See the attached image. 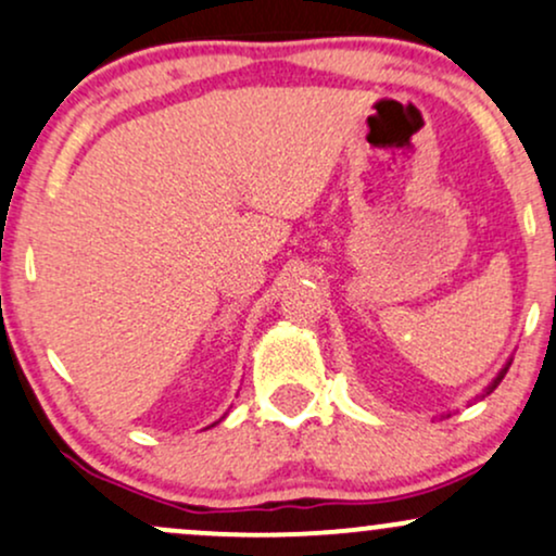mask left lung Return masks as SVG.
<instances>
[{
    "mask_svg": "<svg viewBox=\"0 0 556 556\" xmlns=\"http://www.w3.org/2000/svg\"><path fill=\"white\" fill-rule=\"evenodd\" d=\"M509 363H513V355H509V358H507V363H504V366L500 368V374H496V376H494V379H491V381H489V384H486V387H483V392H481V394H476V397H473V400H470V402H478V400H483V397H486V394H491V392H494V389H496V387H500V381L504 379V374H507ZM439 418H450V413H442V416H439Z\"/></svg>",
    "mask_w": 556,
    "mask_h": 556,
    "instance_id": "1",
    "label": "left lung"
}]
</instances>
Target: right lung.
<instances>
[{
	"mask_svg": "<svg viewBox=\"0 0 556 556\" xmlns=\"http://www.w3.org/2000/svg\"><path fill=\"white\" fill-rule=\"evenodd\" d=\"M225 416H227V413H225ZM225 416H222V418H225ZM222 418H219V420H222ZM219 420H216V424H219ZM216 424H212V426H216Z\"/></svg>",
	"mask_w": 556,
	"mask_h": 556,
	"instance_id": "right-lung-1",
	"label": "right lung"
}]
</instances>
